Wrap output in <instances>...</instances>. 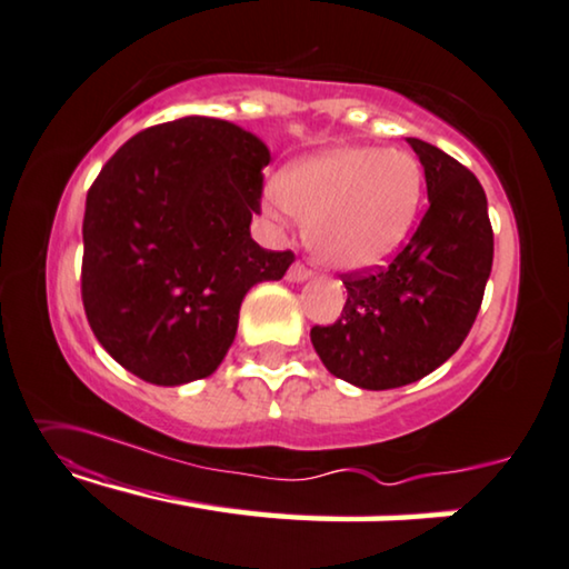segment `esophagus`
I'll use <instances>...</instances> for the list:
<instances>
[{"label":"esophagus","instance_id":"1","mask_svg":"<svg viewBox=\"0 0 569 569\" xmlns=\"http://www.w3.org/2000/svg\"><path fill=\"white\" fill-rule=\"evenodd\" d=\"M286 278H288V281H293V283H301V281H307V278H311V270L303 266V262H293V266L288 268Z\"/></svg>","mask_w":569,"mask_h":569}]
</instances>
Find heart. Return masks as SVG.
I'll return each instance as SVG.
<instances>
[{
  "label": "heart",
  "mask_w": 569,
  "mask_h": 569,
  "mask_svg": "<svg viewBox=\"0 0 569 569\" xmlns=\"http://www.w3.org/2000/svg\"><path fill=\"white\" fill-rule=\"evenodd\" d=\"M423 189L411 152L339 146L296 163L266 201L273 214L309 224V248L325 266L370 270L391 260L417 222Z\"/></svg>",
  "instance_id": "1"
}]
</instances>
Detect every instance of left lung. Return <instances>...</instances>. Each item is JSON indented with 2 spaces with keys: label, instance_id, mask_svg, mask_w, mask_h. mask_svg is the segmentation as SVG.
I'll return each mask as SVG.
<instances>
[{
  "label": "left lung",
  "instance_id": "obj_1",
  "mask_svg": "<svg viewBox=\"0 0 569 569\" xmlns=\"http://www.w3.org/2000/svg\"><path fill=\"white\" fill-rule=\"evenodd\" d=\"M427 178L429 207L388 266L342 276L335 325L311 327L332 376L388 391L413 383L460 350L493 268V227L478 178L429 142L409 138Z\"/></svg>",
  "mask_w": 569,
  "mask_h": 569
}]
</instances>
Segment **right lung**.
Segmentation results:
<instances>
[{
	"label": "right lung",
	"instance_id": "obj_1",
	"mask_svg": "<svg viewBox=\"0 0 569 569\" xmlns=\"http://www.w3.org/2000/svg\"><path fill=\"white\" fill-rule=\"evenodd\" d=\"M270 152L214 117L148 127L107 160L83 211L81 301L99 345L156 386L211 376L240 303L293 252L250 237Z\"/></svg>",
	"mask_w": 569,
	"mask_h": 569
}]
</instances>
